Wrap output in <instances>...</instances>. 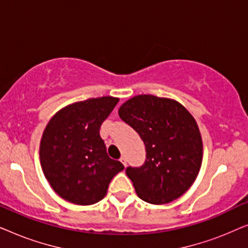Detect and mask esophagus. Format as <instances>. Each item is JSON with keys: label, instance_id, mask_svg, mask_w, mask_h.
Wrapping results in <instances>:
<instances>
[{"label": "esophagus", "instance_id": "esophagus-1", "mask_svg": "<svg viewBox=\"0 0 248 248\" xmlns=\"http://www.w3.org/2000/svg\"><path fill=\"white\" fill-rule=\"evenodd\" d=\"M120 161L122 162V164L124 165V167H126V166H127V161H126V158H125L124 155H122L121 159H120Z\"/></svg>", "mask_w": 248, "mask_h": 248}]
</instances>
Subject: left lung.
Returning a JSON list of instances; mask_svg holds the SVG:
<instances>
[{
    "label": "left lung",
    "instance_id": "1",
    "mask_svg": "<svg viewBox=\"0 0 248 248\" xmlns=\"http://www.w3.org/2000/svg\"><path fill=\"white\" fill-rule=\"evenodd\" d=\"M118 115L143 140L147 159L127 167L139 198L166 204L194 183L202 165L203 144L196 121L174 99L139 94L122 105Z\"/></svg>",
    "mask_w": 248,
    "mask_h": 248
}]
</instances>
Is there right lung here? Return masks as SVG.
<instances>
[{
    "label": "right lung",
    "mask_w": 248,
    "mask_h": 248,
    "mask_svg": "<svg viewBox=\"0 0 248 248\" xmlns=\"http://www.w3.org/2000/svg\"><path fill=\"white\" fill-rule=\"evenodd\" d=\"M110 96L71 104L47 124L39 147L40 165L61 198L79 205L99 202L113 177L124 169L108 157L100 138L103 122L118 103Z\"/></svg>",
    "instance_id": "obj_1"
}]
</instances>
